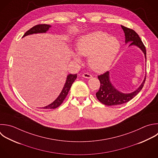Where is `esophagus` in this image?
<instances>
[{
    "label": "esophagus",
    "mask_w": 158,
    "mask_h": 158,
    "mask_svg": "<svg viewBox=\"0 0 158 158\" xmlns=\"http://www.w3.org/2000/svg\"><path fill=\"white\" fill-rule=\"evenodd\" d=\"M83 77L85 78H90L92 77V75L90 73H89L88 72H86V73H84L83 74Z\"/></svg>",
    "instance_id": "1"
}]
</instances>
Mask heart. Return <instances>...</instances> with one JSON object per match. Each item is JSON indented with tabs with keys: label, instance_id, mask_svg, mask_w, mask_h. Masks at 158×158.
Wrapping results in <instances>:
<instances>
[{
	"label": "heart",
	"instance_id": "heart-1",
	"mask_svg": "<svg viewBox=\"0 0 158 158\" xmlns=\"http://www.w3.org/2000/svg\"><path fill=\"white\" fill-rule=\"evenodd\" d=\"M120 49L118 40L114 36H108L103 31H95L80 37L77 42L76 50L83 56H88V63L95 71L106 70L111 65ZM76 60L77 55L73 54Z\"/></svg>",
	"mask_w": 158,
	"mask_h": 158
}]
</instances>
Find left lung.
Masks as SVG:
<instances>
[{
  "label": "left lung",
  "instance_id": "left-lung-1",
  "mask_svg": "<svg viewBox=\"0 0 158 158\" xmlns=\"http://www.w3.org/2000/svg\"><path fill=\"white\" fill-rule=\"evenodd\" d=\"M121 27L122 28L125 33V43H127L130 42V46L135 45L139 47L144 54L145 59L146 60V48L138 35L132 29L127 28L122 25H121ZM109 72L107 71L103 74L98 76V78L100 81V87L98 91L96 94L97 99L101 103L106 106L122 104L130 101L141 90L144 86L146 77H145L143 82L136 91L131 93L124 94L115 89L109 80Z\"/></svg>",
  "mask_w": 158,
  "mask_h": 158
}]
</instances>
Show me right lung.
<instances>
[{"label":"right lung","mask_w":158,"mask_h":158,"mask_svg":"<svg viewBox=\"0 0 158 158\" xmlns=\"http://www.w3.org/2000/svg\"><path fill=\"white\" fill-rule=\"evenodd\" d=\"M51 27V26L49 25H47V24H39L37 25H35V27H32L31 29H30L29 30H28L25 35H23V37L29 35H31L33 33H45L46 32L49 28ZM77 74H70L67 76V80H66V83L64 85V87L63 88V89L62 91V92L60 93V95L58 96V98L51 104L43 107V109H56L57 107H58L59 106H60L62 103L63 102V101H64V99H65L66 96L68 94V93L72 86V83L74 82V81L75 80V79L77 78Z\"/></svg>","instance_id":"add662e5"}]
</instances>
